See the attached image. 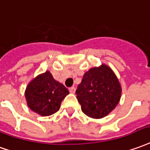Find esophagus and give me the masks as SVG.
I'll use <instances>...</instances> for the list:
<instances>
[{"mask_svg": "<svg viewBox=\"0 0 150 150\" xmlns=\"http://www.w3.org/2000/svg\"><path fill=\"white\" fill-rule=\"evenodd\" d=\"M69 91H70V93H72V94H74L75 93V87H71V88H69Z\"/></svg>", "mask_w": 150, "mask_h": 150, "instance_id": "esophagus-1", "label": "esophagus"}]
</instances>
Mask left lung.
Wrapping results in <instances>:
<instances>
[{"instance_id":"8db88e82","label":"left lung","mask_w":150,"mask_h":150,"mask_svg":"<svg viewBox=\"0 0 150 150\" xmlns=\"http://www.w3.org/2000/svg\"><path fill=\"white\" fill-rule=\"evenodd\" d=\"M75 93L86 115L93 119H101L118 105L122 88L111 68L102 64L86 72Z\"/></svg>"}]
</instances>
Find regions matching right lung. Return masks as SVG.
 <instances>
[{"mask_svg": "<svg viewBox=\"0 0 150 150\" xmlns=\"http://www.w3.org/2000/svg\"><path fill=\"white\" fill-rule=\"evenodd\" d=\"M68 94L67 88L55 80L48 71L33 79L25 91L28 107L41 116H49L56 113Z\"/></svg>", "mask_w": 150, "mask_h": 150, "instance_id": "right-lung-1", "label": "right lung"}]
</instances>
